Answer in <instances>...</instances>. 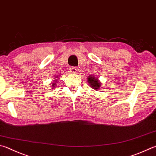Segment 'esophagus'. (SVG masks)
Wrapping results in <instances>:
<instances>
[{"label": "esophagus", "mask_w": 156, "mask_h": 156, "mask_svg": "<svg viewBox=\"0 0 156 156\" xmlns=\"http://www.w3.org/2000/svg\"><path fill=\"white\" fill-rule=\"evenodd\" d=\"M69 71L72 73H77L78 72V67H71L69 68Z\"/></svg>", "instance_id": "esophagus-1"}]
</instances>
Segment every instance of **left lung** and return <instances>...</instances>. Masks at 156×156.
Returning <instances> with one entry per match:
<instances>
[{"mask_svg":"<svg viewBox=\"0 0 156 156\" xmlns=\"http://www.w3.org/2000/svg\"><path fill=\"white\" fill-rule=\"evenodd\" d=\"M87 82L89 87H91L93 89L95 90H100V89H101V83L95 76L90 75L89 76H88Z\"/></svg>","mask_w":156,"mask_h":156,"instance_id":"8db88e82","label":"left lung"}]
</instances>
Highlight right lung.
<instances>
[{"instance_id":"1","label":"right lung","mask_w":156,"mask_h":156,"mask_svg":"<svg viewBox=\"0 0 156 156\" xmlns=\"http://www.w3.org/2000/svg\"><path fill=\"white\" fill-rule=\"evenodd\" d=\"M58 78H59V76H55V78H54V81L52 83V84H51V85H52V88H51V89H53V88H55V87L56 85V84H57L56 83H58Z\"/></svg>"}]
</instances>
